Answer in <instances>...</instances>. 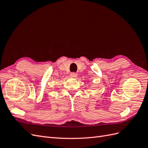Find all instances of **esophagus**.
<instances>
[{
  "instance_id": "1",
  "label": "esophagus",
  "mask_w": 148,
  "mask_h": 148,
  "mask_svg": "<svg viewBox=\"0 0 148 148\" xmlns=\"http://www.w3.org/2000/svg\"><path fill=\"white\" fill-rule=\"evenodd\" d=\"M70 77H73V78L77 77V73H75V72H72V73H71V74H70Z\"/></svg>"
}]
</instances>
